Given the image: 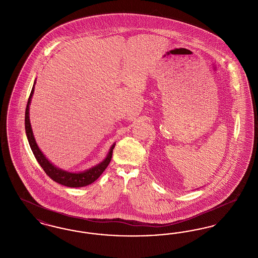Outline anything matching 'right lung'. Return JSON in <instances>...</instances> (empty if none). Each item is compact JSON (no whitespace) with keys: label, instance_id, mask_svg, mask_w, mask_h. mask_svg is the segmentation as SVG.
Instances as JSON below:
<instances>
[{"label":"right lung","instance_id":"add662e5","mask_svg":"<svg viewBox=\"0 0 258 258\" xmlns=\"http://www.w3.org/2000/svg\"><path fill=\"white\" fill-rule=\"evenodd\" d=\"M35 84H36V80L34 82V86L28 99L26 112H25V131H26V135H27L30 147L32 149L33 154L35 155V158L37 159V162L50 178L53 181L57 182L58 184L70 186V187H81V186H85L94 183L108 166L112 158L113 149L115 147V143L111 146L109 152L104 160L100 161L96 166H93L92 168L87 169L85 171L78 172V173L69 172L62 170L59 167H56L52 162H50V160L43 155V153L37 146L35 136L32 131L31 123H30V104H31L32 97L34 95Z\"/></svg>","mask_w":258,"mask_h":258}]
</instances>
